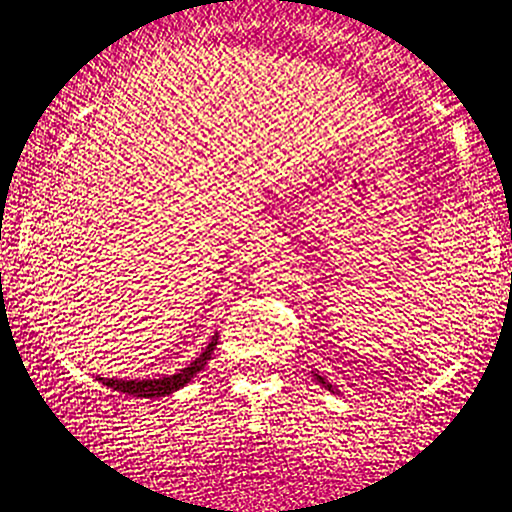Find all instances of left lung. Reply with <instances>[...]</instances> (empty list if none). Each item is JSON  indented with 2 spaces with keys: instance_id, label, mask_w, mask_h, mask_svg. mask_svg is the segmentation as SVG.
Returning <instances> with one entry per match:
<instances>
[{
  "instance_id": "1",
  "label": "left lung",
  "mask_w": 512,
  "mask_h": 512,
  "mask_svg": "<svg viewBox=\"0 0 512 512\" xmlns=\"http://www.w3.org/2000/svg\"><path fill=\"white\" fill-rule=\"evenodd\" d=\"M314 378H316V380H319V383H321L323 387H326V390H328V392H338V390H335V387H333L331 383H328V380H326V378H323V375H319V373H314Z\"/></svg>"
}]
</instances>
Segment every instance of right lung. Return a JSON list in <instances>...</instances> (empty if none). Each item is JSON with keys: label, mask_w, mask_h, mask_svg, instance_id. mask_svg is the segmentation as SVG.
I'll return each mask as SVG.
<instances>
[{"label": "right lung", "mask_w": 512, "mask_h": 512, "mask_svg": "<svg viewBox=\"0 0 512 512\" xmlns=\"http://www.w3.org/2000/svg\"><path fill=\"white\" fill-rule=\"evenodd\" d=\"M217 338H219L217 333L212 335L208 347H205L203 352H200L189 366L181 368V371H177L174 375H165V378H151V380H118V378H96V380H99V383H103V385L113 387V390H118V392L132 394V397H144V399L167 397V394L177 392L179 387L189 385L193 375L203 371L205 364H208L210 357H212V352H215Z\"/></svg>", "instance_id": "obj_1"}]
</instances>
